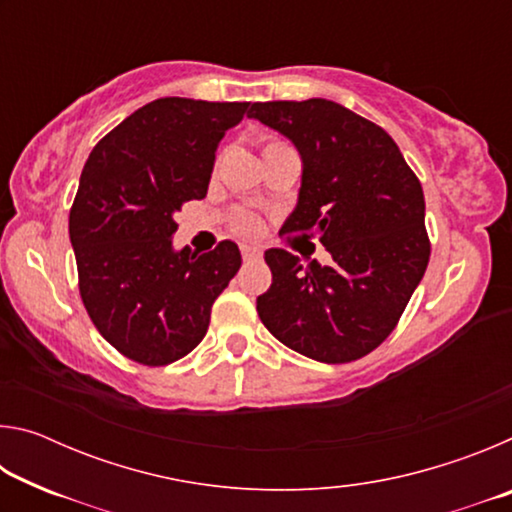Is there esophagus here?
<instances>
[{
    "label": "esophagus",
    "instance_id": "34e87169",
    "mask_svg": "<svg viewBox=\"0 0 512 512\" xmlns=\"http://www.w3.org/2000/svg\"><path fill=\"white\" fill-rule=\"evenodd\" d=\"M241 257L250 262V259H259L262 257V250L255 248V246H241Z\"/></svg>",
    "mask_w": 512,
    "mask_h": 512
}]
</instances>
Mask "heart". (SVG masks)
<instances>
[{"mask_svg": "<svg viewBox=\"0 0 512 512\" xmlns=\"http://www.w3.org/2000/svg\"><path fill=\"white\" fill-rule=\"evenodd\" d=\"M273 144H282V142H268L266 146H273ZM257 228H259V223H257L255 216L253 214H246V212L237 214L235 221H232V230H235L237 235H244V237L255 235Z\"/></svg>", "mask_w": 512, "mask_h": 512, "instance_id": "obj_1", "label": "heart"}]
</instances>
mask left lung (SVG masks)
<instances>
[{"label":"left lung","instance_id":"1","mask_svg":"<svg viewBox=\"0 0 512 512\" xmlns=\"http://www.w3.org/2000/svg\"><path fill=\"white\" fill-rule=\"evenodd\" d=\"M248 117L289 137L302 160L296 210L282 232L318 237L332 255L307 266L264 253L271 289L257 314L277 341L323 363H348L384 343L429 264L424 194L393 137L327 99L253 103Z\"/></svg>","mask_w":512,"mask_h":512}]
</instances>
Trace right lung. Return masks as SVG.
<instances>
[{"label": "right lung", "instance_id": "right-lung-1", "mask_svg": "<svg viewBox=\"0 0 512 512\" xmlns=\"http://www.w3.org/2000/svg\"><path fill=\"white\" fill-rule=\"evenodd\" d=\"M244 101L167 97L146 103L94 146L69 212L79 291L112 348L144 366L192 352L214 300L241 266L235 241L210 253L173 250V216L205 198L225 131Z\"/></svg>", "mask_w": 512, "mask_h": 512}]
</instances>
